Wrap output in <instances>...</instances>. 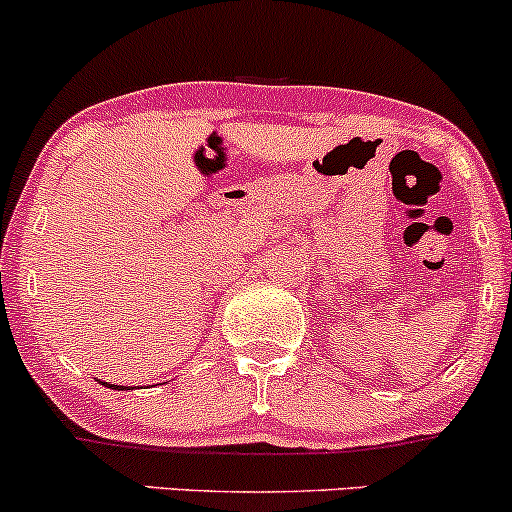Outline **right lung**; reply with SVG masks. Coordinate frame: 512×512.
<instances>
[{"label":"right lung","mask_w":512,"mask_h":512,"mask_svg":"<svg viewBox=\"0 0 512 512\" xmlns=\"http://www.w3.org/2000/svg\"><path fill=\"white\" fill-rule=\"evenodd\" d=\"M101 384H104V386H109V389H111V386H114V384H109V381H101ZM114 389L123 391V389H128V386H114Z\"/></svg>","instance_id":"obj_1"}]
</instances>
